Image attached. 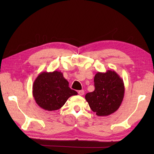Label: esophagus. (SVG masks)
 Returning a JSON list of instances; mask_svg holds the SVG:
<instances>
[{
  "instance_id": "34e87169",
  "label": "esophagus",
  "mask_w": 154,
  "mask_h": 154,
  "mask_svg": "<svg viewBox=\"0 0 154 154\" xmlns=\"http://www.w3.org/2000/svg\"><path fill=\"white\" fill-rule=\"evenodd\" d=\"M78 94L80 95V96H83V94H84V91H83V90L79 91H78Z\"/></svg>"
}]
</instances>
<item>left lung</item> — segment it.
Returning a JSON list of instances; mask_svg holds the SVG:
<instances>
[{
	"mask_svg": "<svg viewBox=\"0 0 154 154\" xmlns=\"http://www.w3.org/2000/svg\"><path fill=\"white\" fill-rule=\"evenodd\" d=\"M95 90L85 95L91 110L98 116L113 114L122 104L125 94L123 79L113 70L97 72L94 79Z\"/></svg>",
	"mask_w": 154,
	"mask_h": 154,
	"instance_id": "obj_1",
	"label": "left lung"
}]
</instances>
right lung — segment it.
Returning a JSON list of instances; mask_svg holds the SVG:
<instances>
[{
    "label": "right lung",
    "mask_w": 154,
    "mask_h": 154,
    "mask_svg": "<svg viewBox=\"0 0 154 154\" xmlns=\"http://www.w3.org/2000/svg\"><path fill=\"white\" fill-rule=\"evenodd\" d=\"M77 94L76 91L69 87L63 73L57 71L42 72L32 85V96L36 103L48 111L60 109L69 97Z\"/></svg>",
    "instance_id": "add662e5"
}]
</instances>
